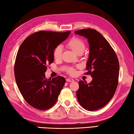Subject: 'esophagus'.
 I'll return each mask as SVG.
<instances>
[{"instance_id": "34e87169", "label": "esophagus", "mask_w": 134, "mask_h": 134, "mask_svg": "<svg viewBox=\"0 0 134 134\" xmlns=\"http://www.w3.org/2000/svg\"><path fill=\"white\" fill-rule=\"evenodd\" d=\"M66 81L67 82H74V79H72V78H68L66 79Z\"/></svg>"}]
</instances>
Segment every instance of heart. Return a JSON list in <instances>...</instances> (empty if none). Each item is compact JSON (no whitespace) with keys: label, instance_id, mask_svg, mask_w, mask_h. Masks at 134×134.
Segmentation results:
<instances>
[{"label":"heart","instance_id":"obj_1","mask_svg":"<svg viewBox=\"0 0 134 134\" xmlns=\"http://www.w3.org/2000/svg\"><path fill=\"white\" fill-rule=\"evenodd\" d=\"M85 41L82 40L81 38L78 37H72L71 39L68 41L66 43V46L69 49H71L72 52L75 53V54H81L84 52L85 49ZM62 53V49L60 46L56 47L53 50V58L56 60H59L61 59ZM68 73L71 75H74L76 74V70L74 68H70L68 70Z\"/></svg>","mask_w":134,"mask_h":134}]
</instances>
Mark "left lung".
Returning a JSON list of instances; mask_svg holds the SVG:
<instances>
[{
  "label": "left lung",
  "mask_w": 134,
  "mask_h": 134,
  "mask_svg": "<svg viewBox=\"0 0 134 134\" xmlns=\"http://www.w3.org/2000/svg\"><path fill=\"white\" fill-rule=\"evenodd\" d=\"M75 33L88 41L89 58L85 74L93 78L89 84L79 81L76 97L83 108L89 111L98 110L108 103L116 90L119 60L110 44L97 31L87 28L76 31Z\"/></svg>",
  "instance_id": "8db88e82"
}]
</instances>
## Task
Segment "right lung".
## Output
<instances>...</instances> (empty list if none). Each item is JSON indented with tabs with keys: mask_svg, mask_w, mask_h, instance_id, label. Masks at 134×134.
I'll return each instance as SVG.
<instances>
[{
	"mask_svg": "<svg viewBox=\"0 0 134 134\" xmlns=\"http://www.w3.org/2000/svg\"><path fill=\"white\" fill-rule=\"evenodd\" d=\"M70 33L40 31L28 37L19 48L14 66L15 80L24 99L34 108L45 110L52 107L64 86V77L48 80L45 72L54 61V49Z\"/></svg>",
	"mask_w": 134,
	"mask_h": 134,
	"instance_id": "right-lung-1",
	"label": "right lung"
}]
</instances>
